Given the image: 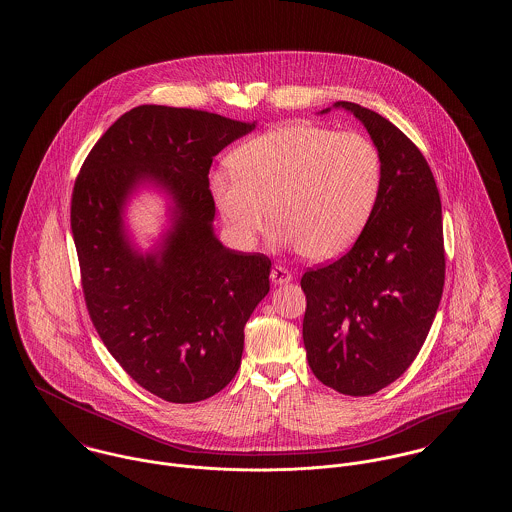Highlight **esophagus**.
<instances>
[{"instance_id":"obj_1","label":"esophagus","mask_w":512,"mask_h":512,"mask_svg":"<svg viewBox=\"0 0 512 512\" xmlns=\"http://www.w3.org/2000/svg\"><path fill=\"white\" fill-rule=\"evenodd\" d=\"M292 278V272H290L288 268L274 265L272 270H270V280H272V284H288Z\"/></svg>"}]
</instances>
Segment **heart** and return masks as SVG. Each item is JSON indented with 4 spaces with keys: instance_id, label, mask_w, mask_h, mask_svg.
Listing matches in <instances>:
<instances>
[{
    "instance_id": "1",
    "label": "heart",
    "mask_w": 512,
    "mask_h": 512,
    "mask_svg": "<svg viewBox=\"0 0 512 512\" xmlns=\"http://www.w3.org/2000/svg\"><path fill=\"white\" fill-rule=\"evenodd\" d=\"M236 172H217L211 192L230 232L253 247L278 220L274 238L332 261L363 236L378 205L384 165L376 144L359 132L320 124H286L234 153Z\"/></svg>"
}]
</instances>
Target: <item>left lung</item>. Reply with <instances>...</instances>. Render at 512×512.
I'll list each match as a JSON object with an SVG mask.
<instances>
[{
    "label": "left lung",
    "instance_id": "obj_1",
    "mask_svg": "<svg viewBox=\"0 0 512 512\" xmlns=\"http://www.w3.org/2000/svg\"><path fill=\"white\" fill-rule=\"evenodd\" d=\"M334 107L365 124L382 155L384 180L357 244L301 278L303 343L324 386L365 397L411 366L438 313L445 282L441 201L424 155L395 124L351 101Z\"/></svg>",
    "mask_w": 512,
    "mask_h": 512
}]
</instances>
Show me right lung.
Here are the masks:
<instances>
[{
    "mask_svg": "<svg viewBox=\"0 0 512 512\" xmlns=\"http://www.w3.org/2000/svg\"><path fill=\"white\" fill-rule=\"evenodd\" d=\"M255 128L197 109L140 105L109 126L74 182L71 230L99 338L144 390L203 401L230 384L245 322L270 290V259L220 244L209 190L213 157ZM142 183L172 197V228L142 254L123 203Z\"/></svg>",
    "mask_w": 512,
    "mask_h": 512,
    "instance_id": "add662e5",
    "label": "right lung"
}]
</instances>
